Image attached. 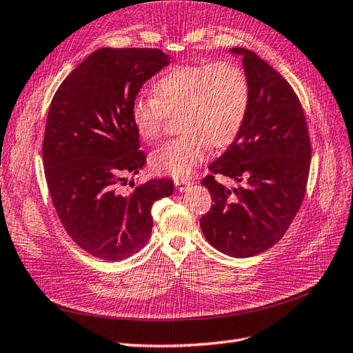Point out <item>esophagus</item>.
Segmentation results:
<instances>
[{"instance_id":"1","label":"esophagus","mask_w":353,"mask_h":353,"mask_svg":"<svg viewBox=\"0 0 353 353\" xmlns=\"http://www.w3.org/2000/svg\"><path fill=\"white\" fill-rule=\"evenodd\" d=\"M174 185H176L179 191L182 192L189 185H191V180H189V179H174Z\"/></svg>"}]
</instances>
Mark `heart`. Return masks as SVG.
Wrapping results in <instances>:
<instances>
[{
  "instance_id": "obj_1",
  "label": "heart",
  "mask_w": 353,
  "mask_h": 353,
  "mask_svg": "<svg viewBox=\"0 0 353 353\" xmlns=\"http://www.w3.org/2000/svg\"><path fill=\"white\" fill-rule=\"evenodd\" d=\"M250 86L245 71L230 62L177 65L152 83V97H137L131 121L144 141L161 137L165 117L177 114L179 137L150 157L152 168L171 177H188L207 157L210 144L223 149L246 121Z\"/></svg>"
}]
</instances>
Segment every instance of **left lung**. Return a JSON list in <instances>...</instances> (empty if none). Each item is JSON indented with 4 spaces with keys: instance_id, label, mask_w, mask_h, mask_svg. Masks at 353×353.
I'll list each match as a JSON object with an SVG mask.
<instances>
[{
    "instance_id": "left-lung-1",
    "label": "left lung",
    "mask_w": 353,
    "mask_h": 353,
    "mask_svg": "<svg viewBox=\"0 0 353 353\" xmlns=\"http://www.w3.org/2000/svg\"><path fill=\"white\" fill-rule=\"evenodd\" d=\"M243 58L250 104L243 128L209 165L201 185L213 204L200 219L210 245L232 258H249L274 246L304 200L312 148L303 105L292 86L255 52L232 48ZM214 174L236 179L228 190Z\"/></svg>"
}]
</instances>
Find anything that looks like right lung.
<instances>
[{
	"label": "right lung",
	"mask_w": 353,
	"mask_h": 353,
	"mask_svg": "<svg viewBox=\"0 0 353 353\" xmlns=\"http://www.w3.org/2000/svg\"><path fill=\"white\" fill-rule=\"evenodd\" d=\"M170 57L159 49H98L61 83L43 140L44 176L58 218L79 248L122 261L146 246L152 205L173 194L170 179L126 191V174L146 164L131 105Z\"/></svg>",
	"instance_id": "obj_1"
}]
</instances>
